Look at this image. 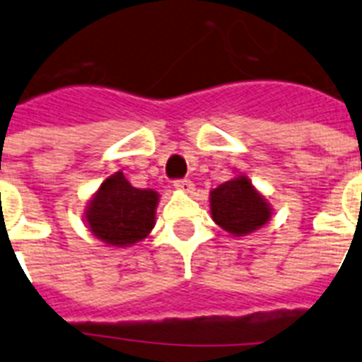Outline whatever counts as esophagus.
Returning a JSON list of instances; mask_svg holds the SVG:
<instances>
[{
    "instance_id": "1",
    "label": "esophagus",
    "mask_w": 362,
    "mask_h": 362,
    "mask_svg": "<svg viewBox=\"0 0 362 362\" xmlns=\"http://www.w3.org/2000/svg\"><path fill=\"white\" fill-rule=\"evenodd\" d=\"M173 186H175L176 189H180V191H191V189H193V184H191V180H187V178H176V180L173 182Z\"/></svg>"
}]
</instances>
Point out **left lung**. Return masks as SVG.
Wrapping results in <instances>:
<instances>
[{
    "mask_svg": "<svg viewBox=\"0 0 362 362\" xmlns=\"http://www.w3.org/2000/svg\"><path fill=\"white\" fill-rule=\"evenodd\" d=\"M210 206L214 221L236 236L260 228L272 214L245 176H238L211 191Z\"/></svg>",
    "mask_w": 362,
    "mask_h": 362,
    "instance_id": "obj_1",
    "label": "left lung"
}]
</instances>
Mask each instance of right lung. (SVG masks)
Listing matches in <instances>:
<instances>
[{
  "label": "right lung",
  "instance_id": "right-lung-1",
  "mask_svg": "<svg viewBox=\"0 0 362 362\" xmlns=\"http://www.w3.org/2000/svg\"><path fill=\"white\" fill-rule=\"evenodd\" d=\"M158 193L130 186L122 173L110 176L90 201L87 223L95 236L111 245L139 242L154 227Z\"/></svg>",
  "mask_w": 362,
  "mask_h": 362
}]
</instances>
